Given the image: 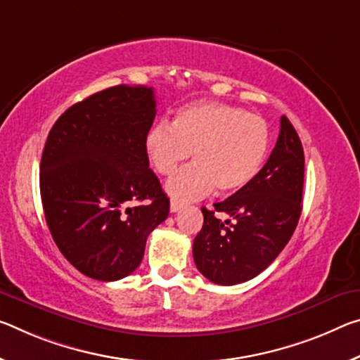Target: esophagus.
<instances>
[{"label": "esophagus", "mask_w": 360, "mask_h": 360, "mask_svg": "<svg viewBox=\"0 0 360 360\" xmlns=\"http://www.w3.org/2000/svg\"><path fill=\"white\" fill-rule=\"evenodd\" d=\"M182 208V203H179V202H171V205H169V210H171V213H178V211Z\"/></svg>", "instance_id": "34e87169"}]
</instances>
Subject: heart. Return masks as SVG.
<instances>
[{
	"label": "heart",
	"instance_id": "obj_1",
	"mask_svg": "<svg viewBox=\"0 0 360 360\" xmlns=\"http://www.w3.org/2000/svg\"><path fill=\"white\" fill-rule=\"evenodd\" d=\"M269 149V127L245 108L202 101L179 107L171 127L160 122L146 136V152L153 169L174 174L192 152L193 165L168 181L176 202L207 195L216 187L229 195L247 187L259 173Z\"/></svg>",
	"mask_w": 360,
	"mask_h": 360
}]
</instances>
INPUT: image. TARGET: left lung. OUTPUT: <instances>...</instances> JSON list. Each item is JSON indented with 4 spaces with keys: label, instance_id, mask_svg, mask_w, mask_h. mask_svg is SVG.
Returning <instances> with one entry per match:
<instances>
[{
    "label": "left lung",
    "instance_id": "1",
    "mask_svg": "<svg viewBox=\"0 0 360 360\" xmlns=\"http://www.w3.org/2000/svg\"><path fill=\"white\" fill-rule=\"evenodd\" d=\"M304 153L287 117L264 167L247 187L202 208L203 227L193 240L197 269L213 283L247 282L266 269L292 238L303 208ZM216 212L233 218L222 223Z\"/></svg>",
    "mask_w": 360,
    "mask_h": 360
}]
</instances>
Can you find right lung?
<instances>
[{
	"instance_id": "right-lung-1",
	"label": "right lung",
	"mask_w": 360,
	"mask_h": 360,
	"mask_svg": "<svg viewBox=\"0 0 360 360\" xmlns=\"http://www.w3.org/2000/svg\"><path fill=\"white\" fill-rule=\"evenodd\" d=\"M147 86L107 88L62 113L39 165L51 236L73 267L113 282L138 269L169 198L149 168L146 136L155 120Z\"/></svg>"
}]
</instances>
